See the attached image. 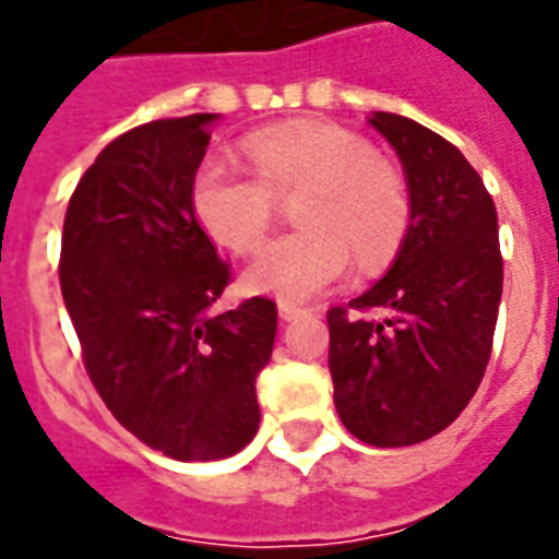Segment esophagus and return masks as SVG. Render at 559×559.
<instances>
[{"instance_id":"esophagus-1","label":"esophagus","mask_w":559,"mask_h":559,"mask_svg":"<svg viewBox=\"0 0 559 559\" xmlns=\"http://www.w3.org/2000/svg\"><path fill=\"white\" fill-rule=\"evenodd\" d=\"M304 313H307V310H304V307H295V304H280V319H286V322H292V319H298V317H304Z\"/></svg>"}]
</instances>
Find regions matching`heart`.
Here are the masks:
<instances>
[{
    "mask_svg": "<svg viewBox=\"0 0 559 559\" xmlns=\"http://www.w3.org/2000/svg\"><path fill=\"white\" fill-rule=\"evenodd\" d=\"M249 169L210 155L191 179L200 228L234 252L255 249L271 228L276 198L292 203L295 234L267 242L242 271L249 292L307 301L346 276L353 252L361 267H380L407 228L402 176L377 160L361 136L329 121L258 130L242 142Z\"/></svg>",
    "mask_w": 559,
    "mask_h": 559,
    "instance_id": "obj_1",
    "label": "heart"
}]
</instances>
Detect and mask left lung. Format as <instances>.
Masks as SVG:
<instances>
[{
  "instance_id": "left-lung-1",
  "label": "left lung",
  "mask_w": 559,
  "mask_h": 559,
  "mask_svg": "<svg viewBox=\"0 0 559 559\" xmlns=\"http://www.w3.org/2000/svg\"><path fill=\"white\" fill-rule=\"evenodd\" d=\"M368 124L402 160L411 225L386 276L349 301L356 313L329 310V371L349 432L407 448L448 429L484 380L502 301L499 222L456 145L392 111Z\"/></svg>"
}]
</instances>
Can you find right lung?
<instances>
[{
  "label": "right lung",
  "mask_w": 559,
  "mask_h": 559,
  "mask_svg": "<svg viewBox=\"0 0 559 559\" xmlns=\"http://www.w3.org/2000/svg\"><path fill=\"white\" fill-rule=\"evenodd\" d=\"M218 115L133 127L69 200L60 288L84 368L115 419L179 463L240 453L258 432L255 377L276 304L213 313L230 271L191 210Z\"/></svg>",
  "instance_id": "add662e5"
}]
</instances>
